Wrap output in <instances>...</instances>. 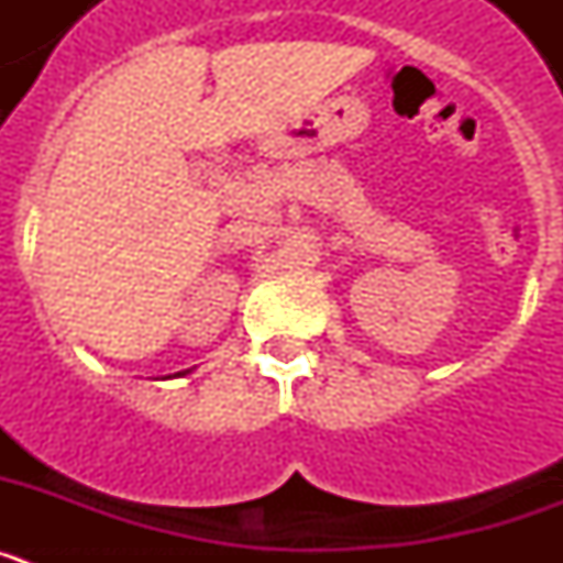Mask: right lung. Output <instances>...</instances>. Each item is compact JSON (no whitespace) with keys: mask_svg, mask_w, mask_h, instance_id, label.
<instances>
[{"mask_svg":"<svg viewBox=\"0 0 563 563\" xmlns=\"http://www.w3.org/2000/svg\"><path fill=\"white\" fill-rule=\"evenodd\" d=\"M180 375H186V372H180Z\"/></svg>","mask_w":563,"mask_h":563,"instance_id":"right-lung-1","label":"right lung"}]
</instances>
